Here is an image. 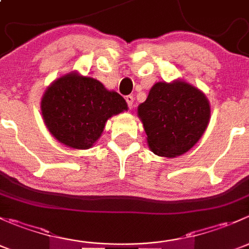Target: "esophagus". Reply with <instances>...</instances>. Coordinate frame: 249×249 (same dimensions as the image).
Here are the masks:
<instances>
[{
    "label": "esophagus",
    "instance_id": "esophagus-1",
    "mask_svg": "<svg viewBox=\"0 0 249 249\" xmlns=\"http://www.w3.org/2000/svg\"><path fill=\"white\" fill-rule=\"evenodd\" d=\"M125 100H126V104L127 106H129V108H132L134 107V96H131V95H129V96L125 97Z\"/></svg>",
    "mask_w": 249,
    "mask_h": 249
}]
</instances>
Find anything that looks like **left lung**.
Returning <instances> with one entry per match:
<instances>
[{
  "label": "left lung",
  "mask_w": 249,
  "mask_h": 249,
  "mask_svg": "<svg viewBox=\"0 0 249 249\" xmlns=\"http://www.w3.org/2000/svg\"><path fill=\"white\" fill-rule=\"evenodd\" d=\"M154 154L176 158L194 147L210 123V102L183 80L158 82L137 108Z\"/></svg>",
  "instance_id": "1"
}]
</instances>
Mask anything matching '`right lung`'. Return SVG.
<instances>
[{
	"label": "right lung",
	"instance_id": "1",
	"mask_svg": "<svg viewBox=\"0 0 249 249\" xmlns=\"http://www.w3.org/2000/svg\"><path fill=\"white\" fill-rule=\"evenodd\" d=\"M44 124L62 144L89 149L112 115L127 110L125 100L101 82L70 72L47 88L41 101Z\"/></svg>",
	"mask_w": 249,
	"mask_h": 249
}]
</instances>
